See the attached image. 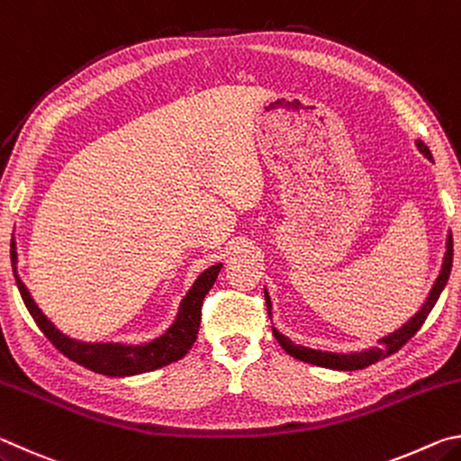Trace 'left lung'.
<instances>
[{"mask_svg": "<svg viewBox=\"0 0 461 461\" xmlns=\"http://www.w3.org/2000/svg\"><path fill=\"white\" fill-rule=\"evenodd\" d=\"M415 146L427 160L433 162V156H431V152H429V148L423 142H415ZM451 262H454V240H451V231H447L446 252H443L441 270H439V275H437L431 291H429V294H427V299L423 301V305H420L417 313L412 315L409 321H404L399 327V330H394L393 333L384 335V338L380 339L378 346L356 349V352H330V349H315V348H309V346H303V343L293 341L291 338H286L285 333H280L275 327V323H272V333H275V338L280 343V348H283L288 356L296 357V360L313 364V366H321V368H330V370H341V372L364 370L372 364L384 360L386 356L399 352L404 343H407L412 338V335H415L420 330V325L425 323L427 315L431 313V309L435 307L437 299H439V294L443 293V288H446V285H447V278H449V272H451ZM264 299H267V307H268V313H270L272 301H270V294H268L267 288H264ZM270 319H272V313H270Z\"/></svg>", "mask_w": 461, "mask_h": 461, "instance_id": "obj_1", "label": "left lung"}]
</instances>
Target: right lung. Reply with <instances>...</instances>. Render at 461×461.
<instances>
[{"mask_svg": "<svg viewBox=\"0 0 461 461\" xmlns=\"http://www.w3.org/2000/svg\"><path fill=\"white\" fill-rule=\"evenodd\" d=\"M10 258L14 278L22 294V301H24V305L30 311V315H32L36 325L41 327V331L52 341V346L67 357H71L73 362L85 366V368L113 378L136 376V374L158 370L162 366L173 364L186 356V352L193 348L194 339H197L203 299H205L209 288L213 286L215 278L223 267L221 262H217L213 267L203 270L201 275L194 278V283L181 299L175 321L168 325V330L165 333H160L158 338L144 343H123L83 341L62 333L59 327L42 313V309L36 305L32 294H30L28 286L22 283V278L18 275V248H15L14 238L10 244Z\"/></svg>", "mask_w": 461, "mask_h": 461, "instance_id": "add662e5", "label": "right lung"}]
</instances>
